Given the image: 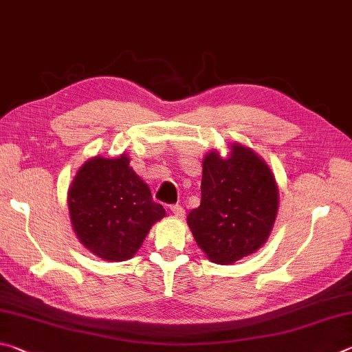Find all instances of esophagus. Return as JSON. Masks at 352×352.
<instances>
[{
	"label": "esophagus",
	"mask_w": 352,
	"mask_h": 352,
	"mask_svg": "<svg viewBox=\"0 0 352 352\" xmlns=\"http://www.w3.org/2000/svg\"><path fill=\"white\" fill-rule=\"evenodd\" d=\"M170 210L176 218H184V214H186V210H184L182 206H171Z\"/></svg>",
	"instance_id": "obj_1"
}]
</instances>
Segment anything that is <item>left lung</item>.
Listing matches in <instances>:
<instances>
[{
    "mask_svg": "<svg viewBox=\"0 0 352 352\" xmlns=\"http://www.w3.org/2000/svg\"><path fill=\"white\" fill-rule=\"evenodd\" d=\"M278 212V187L269 165L241 144L230 154H206L202 162L201 206L187 224L208 260L232 264L267 241Z\"/></svg>",
    "mask_w": 352,
    "mask_h": 352,
    "instance_id": "left-lung-1",
    "label": "left lung"
}]
</instances>
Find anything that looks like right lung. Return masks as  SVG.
<instances>
[{"mask_svg": "<svg viewBox=\"0 0 352 352\" xmlns=\"http://www.w3.org/2000/svg\"><path fill=\"white\" fill-rule=\"evenodd\" d=\"M67 206L78 241L104 261L133 258L151 226L165 217L126 154L86 160L67 190Z\"/></svg>", "mask_w": 352, "mask_h": 352, "instance_id": "1", "label": "right lung"}]
</instances>
